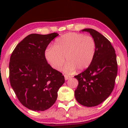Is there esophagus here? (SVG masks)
<instances>
[{
  "mask_svg": "<svg viewBox=\"0 0 128 128\" xmlns=\"http://www.w3.org/2000/svg\"><path fill=\"white\" fill-rule=\"evenodd\" d=\"M64 79H65V80H67L68 79H69V78H71L70 76H68V75H67V74H64Z\"/></svg>",
  "mask_w": 128,
  "mask_h": 128,
  "instance_id": "34e87169",
  "label": "esophagus"
}]
</instances>
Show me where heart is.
Instances as JSON below:
<instances>
[{
  "label": "heart",
  "mask_w": 128,
  "mask_h": 128,
  "mask_svg": "<svg viewBox=\"0 0 128 128\" xmlns=\"http://www.w3.org/2000/svg\"><path fill=\"white\" fill-rule=\"evenodd\" d=\"M96 54V43L88 36L75 32L67 33L56 39L53 47L45 51L46 60L54 69L60 70L66 64L64 71L71 73L76 69L82 71L91 65Z\"/></svg>",
  "instance_id": "obj_1"
}]
</instances>
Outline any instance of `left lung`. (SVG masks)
<instances>
[{
	"label": "left lung",
	"mask_w": 128,
	"mask_h": 128,
	"mask_svg": "<svg viewBox=\"0 0 128 128\" xmlns=\"http://www.w3.org/2000/svg\"><path fill=\"white\" fill-rule=\"evenodd\" d=\"M82 31L92 36L96 43V54L91 65L74 76L78 82L74 96L79 104L92 107L102 103L112 92L118 66L115 50L108 39L93 29Z\"/></svg>",
	"instance_id": "left-lung-1"
}]
</instances>
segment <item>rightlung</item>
Masks as SVG:
<instances>
[{
	"instance_id": "1",
	"label": "right lung",
	"mask_w": 128,
	"mask_h": 128,
	"mask_svg": "<svg viewBox=\"0 0 128 128\" xmlns=\"http://www.w3.org/2000/svg\"><path fill=\"white\" fill-rule=\"evenodd\" d=\"M58 35L30 34L18 44L10 56V84L20 102L29 110L50 108L64 82L62 73L54 69L45 57L46 47Z\"/></svg>"
}]
</instances>
